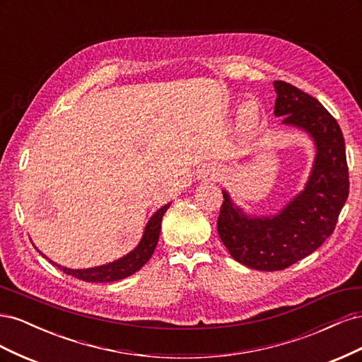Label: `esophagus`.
I'll return each mask as SVG.
<instances>
[{
	"instance_id": "1",
	"label": "esophagus",
	"mask_w": 362,
	"mask_h": 362,
	"mask_svg": "<svg viewBox=\"0 0 362 362\" xmlns=\"http://www.w3.org/2000/svg\"><path fill=\"white\" fill-rule=\"evenodd\" d=\"M218 175H221V172H218V168L216 166H205L204 169L199 170V180H216L218 178Z\"/></svg>"
}]
</instances>
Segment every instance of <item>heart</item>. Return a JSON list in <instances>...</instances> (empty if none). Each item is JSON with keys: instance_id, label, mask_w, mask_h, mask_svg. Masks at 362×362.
I'll list each match as a JSON object with an SVG mask.
<instances>
[{"instance_id": "b5f03b06", "label": "heart", "mask_w": 362, "mask_h": 362, "mask_svg": "<svg viewBox=\"0 0 362 362\" xmlns=\"http://www.w3.org/2000/svg\"><path fill=\"white\" fill-rule=\"evenodd\" d=\"M250 105H255V113L252 114V117H249L247 115L250 111L248 107ZM258 119H259V115H258V110L255 108V104L246 103V104L242 105V108H240V120H242V124H243L246 128H254V127L258 124Z\"/></svg>"}]
</instances>
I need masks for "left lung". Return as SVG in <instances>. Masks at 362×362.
Instances as JSON below:
<instances>
[{
	"instance_id": "obj_1",
	"label": "left lung",
	"mask_w": 362,
	"mask_h": 362,
	"mask_svg": "<svg viewBox=\"0 0 362 362\" xmlns=\"http://www.w3.org/2000/svg\"><path fill=\"white\" fill-rule=\"evenodd\" d=\"M275 116L314 144V161L303 189L278 213L250 214L223 193L217 233L231 257L254 270H284L320 247L334 233L349 196L344 137L331 113L308 93L273 81Z\"/></svg>"
}]
</instances>
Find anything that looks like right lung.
Listing matches in <instances>:
<instances>
[{
	"mask_svg": "<svg viewBox=\"0 0 362 362\" xmlns=\"http://www.w3.org/2000/svg\"><path fill=\"white\" fill-rule=\"evenodd\" d=\"M169 206H170V202L158 208V210L151 216L144 229V235H141L139 245L133 250L128 252V254L124 255L122 258L107 262V264H103V266L89 267V269H69L51 261L47 255H43L36 246L35 247L39 250V254H42V257H45L51 262L52 266L59 267L63 273L75 276L76 279H81L86 282H113L119 279H125L144 267L152 257V254H154L158 238H160L161 218L164 213L168 211Z\"/></svg>",
	"mask_w": 362,
	"mask_h": 362,
	"instance_id": "right-lung-1",
	"label": "right lung"
}]
</instances>
